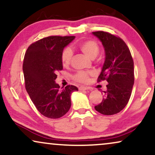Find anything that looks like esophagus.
<instances>
[{
    "label": "esophagus",
    "mask_w": 155,
    "mask_h": 155,
    "mask_svg": "<svg viewBox=\"0 0 155 155\" xmlns=\"http://www.w3.org/2000/svg\"><path fill=\"white\" fill-rule=\"evenodd\" d=\"M87 90H91V89L90 87H84V86H81L79 87V90L80 91Z\"/></svg>",
    "instance_id": "obj_1"
}]
</instances>
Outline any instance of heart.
Listing matches in <instances>:
<instances>
[{"label": "heart", "mask_w": 155, "mask_h": 155, "mask_svg": "<svg viewBox=\"0 0 155 155\" xmlns=\"http://www.w3.org/2000/svg\"><path fill=\"white\" fill-rule=\"evenodd\" d=\"M78 47L87 56L92 59L94 58L99 54V47L98 44L93 40H87V41H82L78 44ZM72 56H73V52L71 48H65L61 56V61H62L63 65H68L71 61ZM91 73H89V72L80 71L73 76V78L74 80L79 82H84L87 80L89 75Z\"/></svg>", "instance_id": "heart-1"}]
</instances>
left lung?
Listing matches in <instances>:
<instances>
[{"instance_id": "8db88e82", "label": "left lung", "mask_w": 155, "mask_h": 155, "mask_svg": "<svg viewBox=\"0 0 155 155\" xmlns=\"http://www.w3.org/2000/svg\"><path fill=\"white\" fill-rule=\"evenodd\" d=\"M92 35L100 40L105 52L98 82H108L102 101L94 108L104 115H114L124 109L130 99L134 84V63L120 38L105 31H94Z\"/></svg>"}]
</instances>
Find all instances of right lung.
Here are the masks:
<instances>
[{"instance_id": "obj_1", "label": "right lung", "mask_w": 155, "mask_h": 155, "mask_svg": "<svg viewBox=\"0 0 155 155\" xmlns=\"http://www.w3.org/2000/svg\"><path fill=\"white\" fill-rule=\"evenodd\" d=\"M75 37L51 36L31 44L25 53L23 73L25 88L38 111L46 117L58 118L69 111L71 96L77 87L62 90L57 84V72L63 70V49Z\"/></svg>"}]
</instances>
